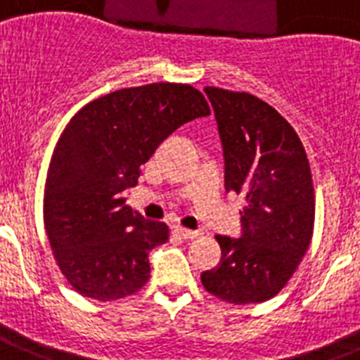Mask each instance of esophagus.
Segmentation results:
<instances>
[{"label":"esophagus","instance_id":"esophagus-1","mask_svg":"<svg viewBox=\"0 0 360 360\" xmlns=\"http://www.w3.org/2000/svg\"><path fill=\"white\" fill-rule=\"evenodd\" d=\"M174 232L179 238H183V240H195L199 236V232L190 231V229H185V226H175Z\"/></svg>","mask_w":360,"mask_h":360}]
</instances>
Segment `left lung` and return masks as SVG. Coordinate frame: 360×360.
I'll use <instances>...</instances> for the list:
<instances>
[{"mask_svg": "<svg viewBox=\"0 0 360 360\" xmlns=\"http://www.w3.org/2000/svg\"><path fill=\"white\" fill-rule=\"evenodd\" d=\"M225 155V188L245 198L243 234L216 236L221 259L201 274L210 295L234 306L282 291L306 255L315 225L309 161L295 128L249 93L205 87Z\"/></svg>", "mask_w": 360, "mask_h": 360, "instance_id": "1", "label": "left lung"}]
</instances>
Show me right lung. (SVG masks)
<instances>
[{"mask_svg":"<svg viewBox=\"0 0 360 360\" xmlns=\"http://www.w3.org/2000/svg\"><path fill=\"white\" fill-rule=\"evenodd\" d=\"M207 115L199 89L157 82L95 98L69 120L47 170L44 223L60 271L82 297L119 300L144 288L148 252L170 231L134 212L122 192L168 135Z\"/></svg>","mask_w":360,"mask_h":360,"instance_id":"add662e5","label":"right lung"}]
</instances>
